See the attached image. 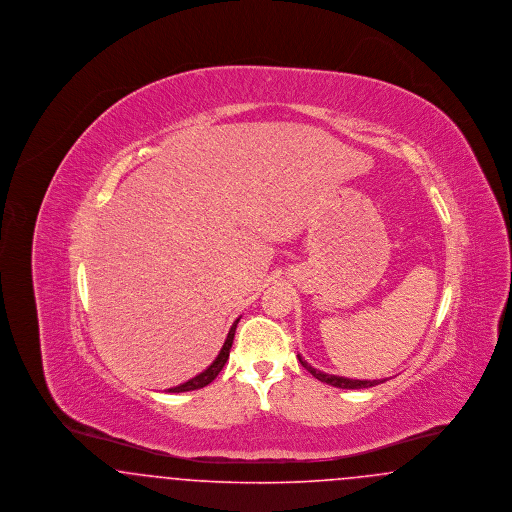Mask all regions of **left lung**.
<instances>
[{
    "mask_svg": "<svg viewBox=\"0 0 512 512\" xmlns=\"http://www.w3.org/2000/svg\"><path fill=\"white\" fill-rule=\"evenodd\" d=\"M299 363L305 366L317 380L324 382V384H330L334 388H341V390H363V388H372V386H378L386 380H353V378H343V376H334V374H326V372H320L317 368L309 365L307 361H303L301 355H297Z\"/></svg>",
    "mask_w": 512,
    "mask_h": 512,
    "instance_id": "8db88e82",
    "label": "left lung"
}]
</instances>
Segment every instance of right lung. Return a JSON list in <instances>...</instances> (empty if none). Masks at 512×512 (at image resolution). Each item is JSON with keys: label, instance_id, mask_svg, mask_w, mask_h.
<instances>
[{"label": "right lung", "instance_id": "right-lung-1", "mask_svg": "<svg viewBox=\"0 0 512 512\" xmlns=\"http://www.w3.org/2000/svg\"><path fill=\"white\" fill-rule=\"evenodd\" d=\"M238 322H240V318L234 320V324H232V328H230V332H228V336H226V341H224V345H222V349H220L219 357L211 363V366H209L207 370H203L201 374H197L192 380H188V382H184V384H180V386H176V388H171L169 393H182V391L205 388L207 384H211V382L219 376L222 366L226 365V361H228V357H230V349H232V341H234V334H236Z\"/></svg>", "mask_w": 512, "mask_h": 512}]
</instances>
